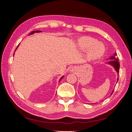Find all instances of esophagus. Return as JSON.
<instances>
[{"mask_svg": "<svg viewBox=\"0 0 132 132\" xmlns=\"http://www.w3.org/2000/svg\"><path fill=\"white\" fill-rule=\"evenodd\" d=\"M77 68L75 66H71L70 68V71L72 72V73H75L77 71Z\"/></svg>", "mask_w": 132, "mask_h": 132, "instance_id": "34e87169", "label": "esophagus"}]
</instances>
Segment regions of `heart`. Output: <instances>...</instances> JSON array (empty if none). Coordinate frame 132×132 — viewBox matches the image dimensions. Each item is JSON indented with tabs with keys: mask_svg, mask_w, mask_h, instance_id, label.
<instances>
[{
	"mask_svg": "<svg viewBox=\"0 0 132 132\" xmlns=\"http://www.w3.org/2000/svg\"><path fill=\"white\" fill-rule=\"evenodd\" d=\"M78 45L81 49H85L90 47L89 50V56L91 59L100 57L105 52L104 45L97 42L96 39L90 37H84L78 41Z\"/></svg>",
	"mask_w": 132,
	"mask_h": 132,
	"instance_id": "b5f03b06",
	"label": "heart"
}]
</instances>
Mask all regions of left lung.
Wrapping results in <instances>:
<instances>
[{
	"mask_svg": "<svg viewBox=\"0 0 132 132\" xmlns=\"http://www.w3.org/2000/svg\"><path fill=\"white\" fill-rule=\"evenodd\" d=\"M115 55H116V53L114 54V55H113L112 57H110V58L109 59H110V60H112V61L108 62V64H111V65L112 66L119 74V69H120V63L119 62L118 58H116ZM118 80H119V78L117 79V81ZM113 92V91H112V92L111 95L112 94Z\"/></svg>",
	"mask_w": 132,
	"mask_h": 132,
	"instance_id": "obj_1",
	"label": "left lung"
}]
</instances>
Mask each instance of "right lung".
Here are the masks:
<instances>
[{
  "label": "right lung",
  "instance_id": "1",
  "mask_svg": "<svg viewBox=\"0 0 132 132\" xmlns=\"http://www.w3.org/2000/svg\"><path fill=\"white\" fill-rule=\"evenodd\" d=\"M39 32H41V31H40V30H36V31H33V32H32L31 33H30V34L29 35H32V34H34V33H39ZM19 44L18 45V46H19ZM18 47H17V48L16 49V50L17 49H18ZM64 77V76H63V77H62L61 78V79H60V80L62 79V78Z\"/></svg>",
  "mask_w": 132,
  "mask_h": 132
}]
</instances>
